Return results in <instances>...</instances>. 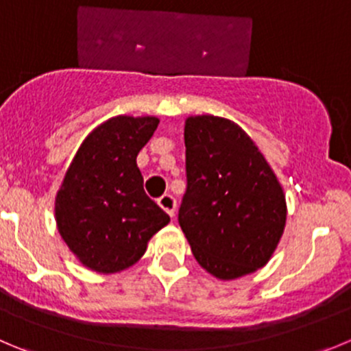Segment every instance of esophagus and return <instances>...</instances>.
Listing matches in <instances>:
<instances>
[{"instance_id": "obj_1", "label": "esophagus", "mask_w": 351, "mask_h": 351, "mask_svg": "<svg viewBox=\"0 0 351 351\" xmlns=\"http://www.w3.org/2000/svg\"><path fill=\"white\" fill-rule=\"evenodd\" d=\"M158 204H159V207H161L162 210H166V213L169 214V216H171V217L175 216V207H176L175 197L169 195V193H166V195L159 197Z\"/></svg>"}]
</instances>
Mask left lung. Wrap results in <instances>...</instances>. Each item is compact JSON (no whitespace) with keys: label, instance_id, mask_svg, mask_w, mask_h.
<instances>
[{"label":"left lung","instance_id":"1","mask_svg":"<svg viewBox=\"0 0 351 351\" xmlns=\"http://www.w3.org/2000/svg\"><path fill=\"white\" fill-rule=\"evenodd\" d=\"M186 192L178 223L200 266L219 280L261 269L276 250L287 200L250 137L226 118L185 121Z\"/></svg>","mask_w":351,"mask_h":351}]
</instances>
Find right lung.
<instances>
[{
	"label": "right lung",
	"instance_id": "1",
	"mask_svg": "<svg viewBox=\"0 0 351 351\" xmlns=\"http://www.w3.org/2000/svg\"><path fill=\"white\" fill-rule=\"evenodd\" d=\"M156 117H114L82 142L56 193L64 243L85 267L113 274L134 266L169 216L144 192L137 154L158 128Z\"/></svg>",
	"mask_w": 351,
	"mask_h": 351
}]
</instances>
